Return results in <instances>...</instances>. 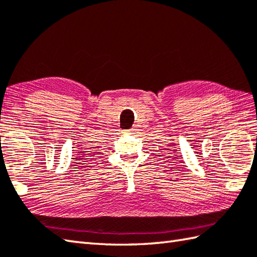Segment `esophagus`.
Listing matches in <instances>:
<instances>
[{
  "instance_id": "obj_1",
  "label": "esophagus",
  "mask_w": 257,
  "mask_h": 257,
  "mask_svg": "<svg viewBox=\"0 0 257 257\" xmlns=\"http://www.w3.org/2000/svg\"><path fill=\"white\" fill-rule=\"evenodd\" d=\"M135 132H136V129H134V128L127 130V133H128V134H135Z\"/></svg>"
}]
</instances>
